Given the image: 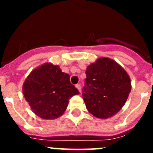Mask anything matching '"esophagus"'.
Masks as SVG:
<instances>
[{
    "label": "esophagus",
    "instance_id": "obj_1",
    "mask_svg": "<svg viewBox=\"0 0 153 153\" xmlns=\"http://www.w3.org/2000/svg\"><path fill=\"white\" fill-rule=\"evenodd\" d=\"M76 89H77V90H79V92L81 91V86H80V85H79V84H76Z\"/></svg>",
    "mask_w": 153,
    "mask_h": 153
}]
</instances>
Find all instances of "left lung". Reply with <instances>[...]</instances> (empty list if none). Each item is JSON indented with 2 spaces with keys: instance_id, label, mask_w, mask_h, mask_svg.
<instances>
[{
  "instance_id": "8db88e82",
  "label": "left lung",
  "mask_w": 153,
  "mask_h": 153,
  "mask_svg": "<svg viewBox=\"0 0 153 153\" xmlns=\"http://www.w3.org/2000/svg\"><path fill=\"white\" fill-rule=\"evenodd\" d=\"M83 99L89 112L106 120L122 109L131 91V79L118 63L100 57L86 70Z\"/></svg>"
}]
</instances>
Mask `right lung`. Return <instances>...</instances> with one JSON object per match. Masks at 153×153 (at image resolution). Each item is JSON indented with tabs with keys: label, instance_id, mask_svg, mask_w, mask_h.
<instances>
[{
	"label": "right lung",
	"instance_id": "1",
	"mask_svg": "<svg viewBox=\"0 0 153 153\" xmlns=\"http://www.w3.org/2000/svg\"><path fill=\"white\" fill-rule=\"evenodd\" d=\"M70 75L58 65L45 63L35 68L23 84V94L32 111L44 120L60 117L73 96L79 91L70 81Z\"/></svg>",
	"mask_w": 153,
	"mask_h": 153
}]
</instances>
